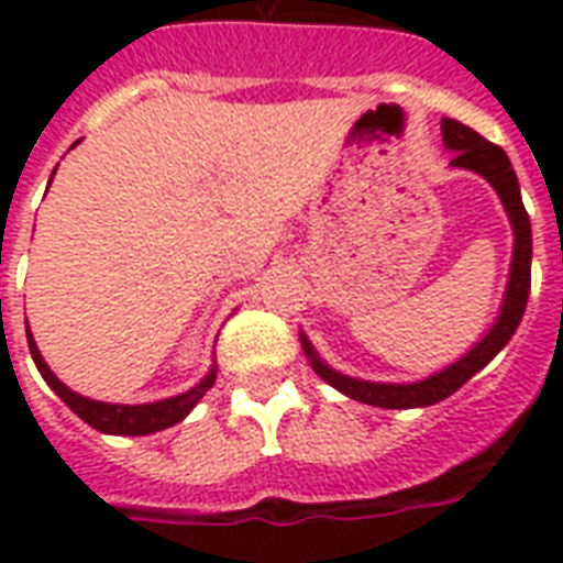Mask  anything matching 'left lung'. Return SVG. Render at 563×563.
Returning a JSON list of instances; mask_svg holds the SVG:
<instances>
[{
  "label": "left lung",
  "instance_id": "1",
  "mask_svg": "<svg viewBox=\"0 0 563 563\" xmlns=\"http://www.w3.org/2000/svg\"><path fill=\"white\" fill-rule=\"evenodd\" d=\"M441 136L444 145L453 152L450 166L455 169L476 172L488 180L490 187L497 189L499 201L506 207L508 221H511V233H515V251H511V268H508L506 295H503V307L488 333L482 335L479 342L473 344L471 351L464 353L462 360H455L453 365L429 374L427 379L418 383H371V379H356L342 371L330 368L307 333H300V347L307 353L309 365L324 383H330L335 391L347 394L351 400L368 402V406H379V409H420V406H435V402L446 400L450 394L462 388L473 374H479L494 356H497L511 335L520 327V318L526 312V300H529V289H532V224H529V212L520 198V184L511 169L508 154L499 145L488 143L485 136H479L473 128L455 122V119H444L441 122Z\"/></svg>",
  "mask_w": 563,
  "mask_h": 563
}]
</instances>
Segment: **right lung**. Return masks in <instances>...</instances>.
<instances>
[{"label": "right lung", "mask_w": 563, "mask_h": 563, "mask_svg": "<svg viewBox=\"0 0 563 563\" xmlns=\"http://www.w3.org/2000/svg\"><path fill=\"white\" fill-rule=\"evenodd\" d=\"M52 178H55V172H52ZM48 184H52V180H48ZM25 335H29L31 360L37 365L40 376L48 383V388H52V391H55L57 397L84 420V423H90L92 429H99L104 435H152V432L175 427V423H180V420L187 418L189 411L198 406V400H201L203 394L212 388V383H216V365H212V368L203 374L201 383H195L189 391L166 397V400L140 402V406L90 400V397L73 391L69 385H64L55 374H52V368H48L46 360H43V353H40L37 344H34V335H31L29 327H25Z\"/></svg>", "instance_id": "right-lung-1"}]
</instances>
